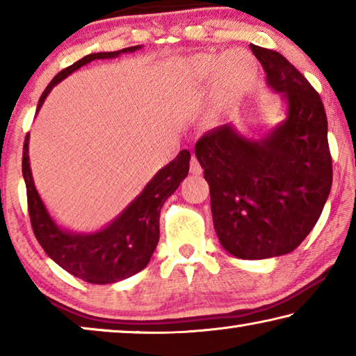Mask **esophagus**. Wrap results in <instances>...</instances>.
<instances>
[{
	"instance_id": "34e87169",
	"label": "esophagus",
	"mask_w": 356,
	"mask_h": 356,
	"mask_svg": "<svg viewBox=\"0 0 356 356\" xmlns=\"http://www.w3.org/2000/svg\"><path fill=\"white\" fill-rule=\"evenodd\" d=\"M190 171H191L193 174H201V172H202V168H201V165H200V161L196 160V156H195V155L191 156V161H190Z\"/></svg>"
}]
</instances>
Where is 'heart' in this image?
Masks as SVG:
<instances>
[{
	"label": "heart",
	"instance_id": "1",
	"mask_svg": "<svg viewBox=\"0 0 356 356\" xmlns=\"http://www.w3.org/2000/svg\"><path fill=\"white\" fill-rule=\"evenodd\" d=\"M185 69L195 76L213 74L216 92L225 99L248 91L257 75L254 58L245 50H231L225 55H195L186 59Z\"/></svg>",
	"mask_w": 356,
	"mask_h": 356
}]
</instances>
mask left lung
Segmentation results:
<instances>
[{
    "instance_id": "1",
    "label": "left lung",
    "mask_w": 356,
    "mask_h": 356,
    "mask_svg": "<svg viewBox=\"0 0 356 356\" xmlns=\"http://www.w3.org/2000/svg\"><path fill=\"white\" fill-rule=\"evenodd\" d=\"M250 48L268 86L287 100V119L259 141L221 125L197 140L195 154L222 248L240 259H267L308 237L330 195L333 163L321 95L278 51Z\"/></svg>"
}]
</instances>
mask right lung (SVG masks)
<instances>
[{
  "mask_svg": "<svg viewBox=\"0 0 356 356\" xmlns=\"http://www.w3.org/2000/svg\"><path fill=\"white\" fill-rule=\"evenodd\" d=\"M141 45L122 48L119 51L92 53L81 58L48 83L42 92L38 111L53 86L64 80L72 72L94 59L116 58L120 53H131ZM28 140L23 143L22 170L26 184L28 213L31 220L34 236L42 248L65 272L91 284H111L129 278L146 267L152 257L160 237V210L165 201L177 190L180 182L188 176V150H180L179 155L163 170H160L152 180L144 186L141 195L120 213L111 225L95 234H72L59 227L42 202L35 190L31 168H29Z\"/></svg>",
  "mask_w": 356,
  "mask_h": 356,
  "instance_id": "obj_1",
  "label": "right lung"
}]
</instances>
